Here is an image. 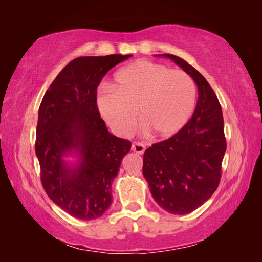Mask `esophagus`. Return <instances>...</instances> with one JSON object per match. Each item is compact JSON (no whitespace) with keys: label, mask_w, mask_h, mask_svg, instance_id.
<instances>
[{"label":"esophagus","mask_w":262,"mask_h":262,"mask_svg":"<svg viewBox=\"0 0 262 262\" xmlns=\"http://www.w3.org/2000/svg\"><path fill=\"white\" fill-rule=\"evenodd\" d=\"M132 150L136 154L142 155L145 151V147L143 143H141V142H134V143L132 144Z\"/></svg>","instance_id":"34e87169"}]
</instances>
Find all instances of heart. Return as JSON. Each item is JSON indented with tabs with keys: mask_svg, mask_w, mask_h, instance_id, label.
Masks as SVG:
<instances>
[{
	"mask_svg": "<svg viewBox=\"0 0 262 262\" xmlns=\"http://www.w3.org/2000/svg\"><path fill=\"white\" fill-rule=\"evenodd\" d=\"M196 101V88L183 70L150 61H136L114 75L112 90L98 97V108L112 129L127 135L137 112L154 136L170 137L183 129Z\"/></svg>",
	"mask_w": 262,
	"mask_h": 262,
	"instance_id": "obj_1",
	"label": "heart"
}]
</instances>
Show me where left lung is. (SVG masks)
<instances>
[{
    "instance_id": "8db88e82",
    "label": "left lung",
    "mask_w": 262,
    "mask_h": 262,
    "mask_svg": "<svg viewBox=\"0 0 262 262\" xmlns=\"http://www.w3.org/2000/svg\"><path fill=\"white\" fill-rule=\"evenodd\" d=\"M159 56L174 61L194 79L199 98L183 129L145 150L143 176L159 207L185 215L203 205L219 187L227 150L223 114L214 90L196 69L176 55Z\"/></svg>"
}]
</instances>
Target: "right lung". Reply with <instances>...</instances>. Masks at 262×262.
Returning a JSON list of instances; mask_svg holds the SVG:
<instances>
[{"mask_svg": "<svg viewBox=\"0 0 262 262\" xmlns=\"http://www.w3.org/2000/svg\"><path fill=\"white\" fill-rule=\"evenodd\" d=\"M132 55L81 56L47 89L39 107L35 155L48 198L75 219H98L112 203V183L132 143L111 134L97 107V88ZM74 154L69 164L66 156Z\"/></svg>", "mask_w": 262, "mask_h": 262, "instance_id": "right-lung-1", "label": "right lung"}]
</instances>
